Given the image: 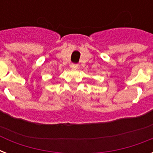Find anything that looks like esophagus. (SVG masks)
Listing matches in <instances>:
<instances>
[{
    "mask_svg": "<svg viewBox=\"0 0 153 153\" xmlns=\"http://www.w3.org/2000/svg\"><path fill=\"white\" fill-rule=\"evenodd\" d=\"M71 67L73 68V69H77L79 67V64H76V63H71Z\"/></svg>",
    "mask_w": 153,
    "mask_h": 153,
    "instance_id": "1",
    "label": "esophagus"
}]
</instances>
